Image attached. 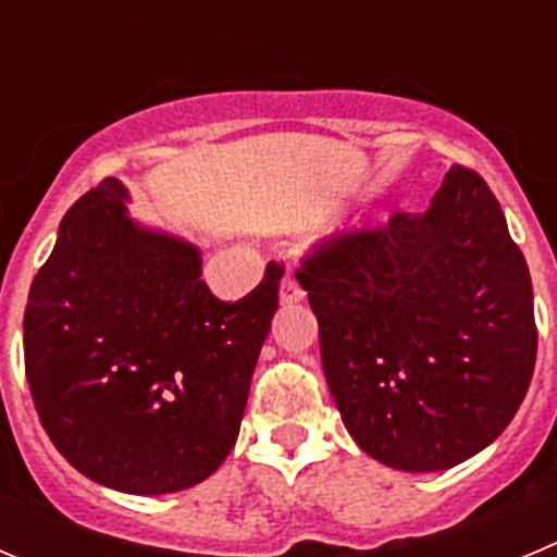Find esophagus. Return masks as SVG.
<instances>
[{"mask_svg":"<svg viewBox=\"0 0 557 557\" xmlns=\"http://www.w3.org/2000/svg\"><path fill=\"white\" fill-rule=\"evenodd\" d=\"M300 298H304V289L298 287V282H295L293 275H284L282 284H278V300H282V306L298 304Z\"/></svg>","mask_w":557,"mask_h":557,"instance_id":"obj_1","label":"esophagus"}]
</instances>
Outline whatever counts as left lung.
I'll list each match as a JSON object with an SVG mask.
<instances>
[{
    "label": "left lung",
    "instance_id": "left-lung-1",
    "mask_svg": "<svg viewBox=\"0 0 557 557\" xmlns=\"http://www.w3.org/2000/svg\"><path fill=\"white\" fill-rule=\"evenodd\" d=\"M298 282L344 426L377 462L448 470L520 410L536 363L531 273L470 169L454 166L423 213L322 246Z\"/></svg>",
    "mask_w": 557,
    "mask_h": 557
}]
</instances>
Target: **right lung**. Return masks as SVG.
Wrapping results in <instances>:
<instances>
[{"label":"right lung","instance_id":"1","mask_svg":"<svg viewBox=\"0 0 557 557\" xmlns=\"http://www.w3.org/2000/svg\"><path fill=\"white\" fill-rule=\"evenodd\" d=\"M128 202L109 177L62 219L26 300V383L78 473L169 495L235 446L282 270L270 262L257 289L224 304L202 282L199 248L134 221Z\"/></svg>","mask_w":557,"mask_h":557}]
</instances>
